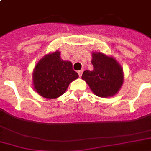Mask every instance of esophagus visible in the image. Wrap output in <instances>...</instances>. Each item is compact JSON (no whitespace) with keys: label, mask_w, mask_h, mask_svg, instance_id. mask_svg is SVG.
Here are the masks:
<instances>
[{"label":"esophagus","mask_w":151,"mask_h":151,"mask_svg":"<svg viewBox=\"0 0 151 151\" xmlns=\"http://www.w3.org/2000/svg\"><path fill=\"white\" fill-rule=\"evenodd\" d=\"M83 70H79L78 72V75H79V77H81V76H82V74H83Z\"/></svg>","instance_id":"esophagus-1"}]
</instances>
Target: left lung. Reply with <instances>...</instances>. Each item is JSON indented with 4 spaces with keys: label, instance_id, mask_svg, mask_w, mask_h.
<instances>
[{
    "label": "left lung",
    "instance_id": "1",
    "mask_svg": "<svg viewBox=\"0 0 151 151\" xmlns=\"http://www.w3.org/2000/svg\"><path fill=\"white\" fill-rule=\"evenodd\" d=\"M94 69L86 70L82 78L86 81L95 95L99 97H109L115 95L123 82L121 66L113 57L102 53H92Z\"/></svg>",
    "mask_w": 151,
    "mask_h": 151
}]
</instances>
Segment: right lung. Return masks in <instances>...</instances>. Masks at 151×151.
<instances>
[{
  "instance_id": "obj_1",
  "label": "right lung",
  "mask_w": 151,
  "mask_h": 151,
  "mask_svg": "<svg viewBox=\"0 0 151 151\" xmlns=\"http://www.w3.org/2000/svg\"><path fill=\"white\" fill-rule=\"evenodd\" d=\"M78 78L69 61L60 59V53L49 54L39 61L33 72L36 91L43 97L55 99L65 93L69 83Z\"/></svg>"
}]
</instances>
